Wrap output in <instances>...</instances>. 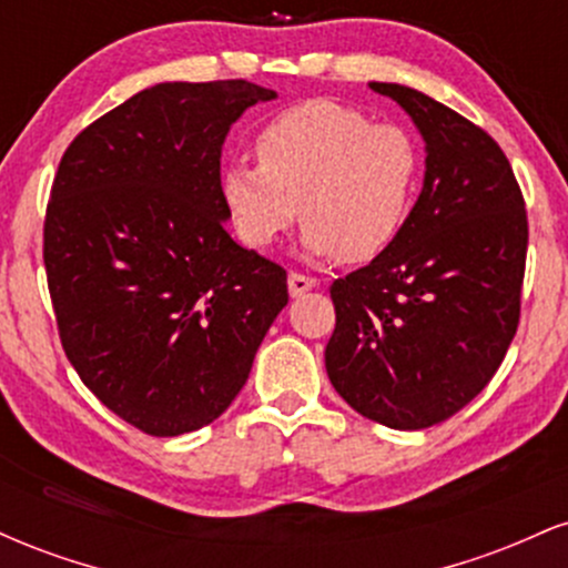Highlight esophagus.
<instances>
[{"mask_svg": "<svg viewBox=\"0 0 568 568\" xmlns=\"http://www.w3.org/2000/svg\"><path fill=\"white\" fill-rule=\"evenodd\" d=\"M315 285H317V280L310 277V275H302V272H291V275H288L291 296H302V293L312 291Z\"/></svg>", "mask_w": 568, "mask_h": 568, "instance_id": "obj_1", "label": "esophagus"}]
</instances>
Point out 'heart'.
<instances>
[{"instance_id":"b5f03b06","label":"heart","mask_w":568,"mask_h":568,"mask_svg":"<svg viewBox=\"0 0 568 568\" xmlns=\"http://www.w3.org/2000/svg\"><path fill=\"white\" fill-rule=\"evenodd\" d=\"M256 160L221 171V200L240 240L277 243L298 213L310 256L371 262L406 226L419 181V152L403 128L371 122L344 103L304 101L258 130Z\"/></svg>"}]
</instances>
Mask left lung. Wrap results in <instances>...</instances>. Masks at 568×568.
Wrapping results in <instances>:
<instances>
[{
  "label": "left lung",
  "instance_id": "8db88e82",
  "mask_svg": "<svg viewBox=\"0 0 568 568\" xmlns=\"http://www.w3.org/2000/svg\"><path fill=\"white\" fill-rule=\"evenodd\" d=\"M371 90L419 128L425 186L395 243L331 285L325 371L366 419L425 429L465 408L505 361L529 221L510 162L484 128L406 84Z\"/></svg>",
  "mask_w": 568,
  "mask_h": 568
}]
</instances>
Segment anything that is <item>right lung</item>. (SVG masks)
Wrapping results in <instances>:
<instances>
[{
	"instance_id": "right-lung-1",
	"label": "right lung",
	"mask_w": 568,
	"mask_h": 568,
	"mask_svg": "<svg viewBox=\"0 0 568 568\" xmlns=\"http://www.w3.org/2000/svg\"><path fill=\"white\" fill-rule=\"evenodd\" d=\"M275 90L162 82L69 143L44 213V272L84 387L154 438L219 419L288 304V275L226 232L221 143Z\"/></svg>"
}]
</instances>
